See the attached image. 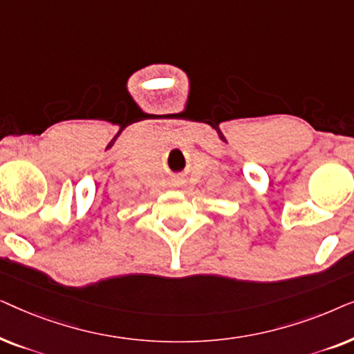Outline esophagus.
Returning <instances> with one entry per match:
<instances>
[{
  "mask_svg": "<svg viewBox=\"0 0 354 354\" xmlns=\"http://www.w3.org/2000/svg\"><path fill=\"white\" fill-rule=\"evenodd\" d=\"M176 185H180V182H178V180H176Z\"/></svg>",
  "mask_w": 354,
  "mask_h": 354,
  "instance_id": "34e87169",
  "label": "esophagus"
}]
</instances>
